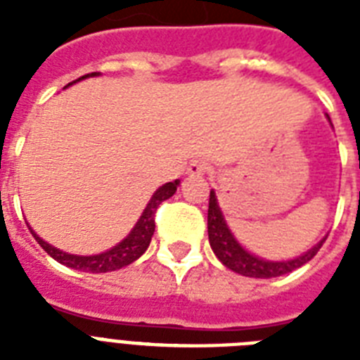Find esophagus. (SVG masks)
I'll return each instance as SVG.
<instances>
[{
	"label": "esophagus",
	"mask_w": 360,
	"mask_h": 360,
	"mask_svg": "<svg viewBox=\"0 0 360 360\" xmlns=\"http://www.w3.org/2000/svg\"><path fill=\"white\" fill-rule=\"evenodd\" d=\"M209 172V164L205 160H192L191 166L186 168V174L191 177H202Z\"/></svg>",
	"instance_id": "34e87169"
}]
</instances>
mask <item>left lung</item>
<instances>
[{
    "label": "left lung",
    "mask_w": 360,
    "mask_h": 360,
    "mask_svg": "<svg viewBox=\"0 0 360 360\" xmlns=\"http://www.w3.org/2000/svg\"><path fill=\"white\" fill-rule=\"evenodd\" d=\"M327 121L330 123L329 115H327ZM330 127H333V123H330ZM207 233L214 256L219 257L222 265L231 269L233 273H239L243 276H250V278H276V276H282V274H288L291 271H295V269L302 267L304 263L310 262L318 254V250L321 248L325 239H327V237H323L310 250L302 252L301 256L291 257V259L273 262V259H265V257L256 256V254L246 250L245 246L237 240V237L231 233L230 226L226 222L224 213L220 209L214 191H211V194H209Z\"/></svg>",
    "instance_id": "left-lung-1"
}]
</instances>
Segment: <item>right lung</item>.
<instances>
[{
  "instance_id": "add662e5",
  "label": "right lung",
  "mask_w": 360,
  "mask_h": 360,
  "mask_svg": "<svg viewBox=\"0 0 360 360\" xmlns=\"http://www.w3.org/2000/svg\"><path fill=\"white\" fill-rule=\"evenodd\" d=\"M101 72H91V75H86L78 78V80L70 82L69 86L76 84V82L86 80L89 76H98ZM67 86V87H69ZM179 186V179L172 181V183H166V185L158 186L155 194L151 196L149 203L143 209V213L138 219V222L134 224V228L130 230V233L124 237L121 243H117L115 246H112L110 250L101 252V254H93V256H76V254H69V252L59 250L58 246H52L50 243H46L44 239L37 236L35 231L30 230L33 233V237L37 239V243L44 248V252H48L50 256L59 262L61 265H67L70 269H78V271H84V273H110V271H117L121 267H127L132 262H136L138 257L147 250V246L151 243V237L155 233V213H157L158 205L168 200L175 194Z\"/></svg>"
}]
</instances>
